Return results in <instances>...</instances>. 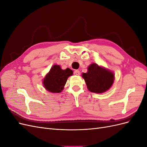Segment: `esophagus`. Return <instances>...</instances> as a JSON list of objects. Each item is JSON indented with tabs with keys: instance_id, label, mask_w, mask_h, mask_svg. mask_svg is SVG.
Listing matches in <instances>:
<instances>
[{
	"instance_id": "34e87169",
	"label": "esophagus",
	"mask_w": 147,
	"mask_h": 147,
	"mask_svg": "<svg viewBox=\"0 0 147 147\" xmlns=\"http://www.w3.org/2000/svg\"><path fill=\"white\" fill-rule=\"evenodd\" d=\"M74 74H75V75H79L80 74V70H75L74 71Z\"/></svg>"
}]
</instances>
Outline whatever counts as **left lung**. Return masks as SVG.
I'll return each mask as SVG.
<instances>
[{
  "label": "left lung",
  "instance_id": "1",
  "mask_svg": "<svg viewBox=\"0 0 147 147\" xmlns=\"http://www.w3.org/2000/svg\"><path fill=\"white\" fill-rule=\"evenodd\" d=\"M82 77L85 81L88 90L97 94L108 91L115 80V74L112 70L96 63L89 65L87 72L83 73Z\"/></svg>",
  "mask_w": 147,
  "mask_h": 147
}]
</instances>
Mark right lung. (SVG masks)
Listing matches in <instances>:
<instances>
[{"label":"right lung","mask_w":147,"mask_h":147,"mask_svg":"<svg viewBox=\"0 0 147 147\" xmlns=\"http://www.w3.org/2000/svg\"><path fill=\"white\" fill-rule=\"evenodd\" d=\"M73 75L69 68L62 69L59 65H53L43 79V85L45 90L53 93H59L64 90L67 78Z\"/></svg>","instance_id":"add662e5"}]
</instances>
